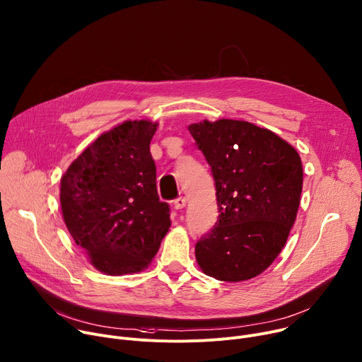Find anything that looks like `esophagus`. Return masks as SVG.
Wrapping results in <instances>:
<instances>
[{
    "label": "esophagus",
    "mask_w": 362,
    "mask_h": 362,
    "mask_svg": "<svg viewBox=\"0 0 362 362\" xmlns=\"http://www.w3.org/2000/svg\"><path fill=\"white\" fill-rule=\"evenodd\" d=\"M173 206H175V209H183V208L186 206V198H183V196H180V198L175 199Z\"/></svg>",
    "instance_id": "34e87169"
}]
</instances>
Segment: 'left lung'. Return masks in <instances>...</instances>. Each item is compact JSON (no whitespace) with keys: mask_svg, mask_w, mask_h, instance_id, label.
<instances>
[{"mask_svg":"<svg viewBox=\"0 0 362 362\" xmlns=\"http://www.w3.org/2000/svg\"><path fill=\"white\" fill-rule=\"evenodd\" d=\"M212 169L218 221L194 247L206 276L243 281L264 272L283 250L303 186L298 151L273 131L238 119L190 124Z\"/></svg>","mask_w":362,"mask_h":362,"instance_id":"8db88e82","label":"left lung"}]
</instances>
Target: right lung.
Listing matches in <instances>:
<instances>
[{"instance_id":"add662e5","label":"right lung","mask_w":362,"mask_h":362,"mask_svg":"<svg viewBox=\"0 0 362 362\" xmlns=\"http://www.w3.org/2000/svg\"><path fill=\"white\" fill-rule=\"evenodd\" d=\"M157 125L124 121L89 144L62 176L63 221L101 273L147 269L170 228V208L158 199L150 153Z\"/></svg>"}]
</instances>
